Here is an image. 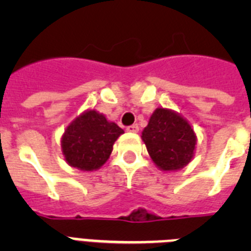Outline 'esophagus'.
Returning <instances> with one entry per match:
<instances>
[{
	"label": "esophagus",
	"instance_id": "esophagus-1",
	"mask_svg": "<svg viewBox=\"0 0 251 251\" xmlns=\"http://www.w3.org/2000/svg\"><path fill=\"white\" fill-rule=\"evenodd\" d=\"M138 130H139L138 124H133V126H129V127H127V132H129V133H137Z\"/></svg>",
	"mask_w": 251,
	"mask_h": 251
}]
</instances>
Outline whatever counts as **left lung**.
I'll use <instances>...</instances> for the list:
<instances>
[{
    "label": "left lung",
    "instance_id": "8db88e82",
    "mask_svg": "<svg viewBox=\"0 0 251 251\" xmlns=\"http://www.w3.org/2000/svg\"><path fill=\"white\" fill-rule=\"evenodd\" d=\"M153 163L163 172H175L192 161L197 137L179 113L157 108L141 136Z\"/></svg>",
    "mask_w": 251,
    "mask_h": 251
}]
</instances>
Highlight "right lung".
Segmentation results:
<instances>
[{"label":"right lung","instance_id":"obj_1","mask_svg":"<svg viewBox=\"0 0 251 251\" xmlns=\"http://www.w3.org/2000/svg\"><path fill=\"white\" fill-rule=\"evenodd\" d=\"M124 130L95 109H88L70 122L61 136V152L69 166L92 172L108 161L114 142Z\"/></svg>","mask_w":251,"mask_h":251}]
</instances>
